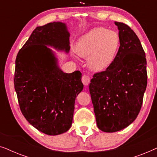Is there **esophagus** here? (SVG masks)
<instances>
[{"label": "esophagus", "mask_w": 157, "mask_h": 157, "mask_svg": "<svg viewBox=\"0 0 157 157\" xmlns=\"http://www.w3.org/2000/svg\"><path fill=\"white\" fill-rule=\"evenodd\" d=\"M81 81H82L83 85L88 86L90 83V78L88 76H86V75H83L82 76V78H81Z\"/></svg>", "instance_id": "esophagus-1"}]
</instances>
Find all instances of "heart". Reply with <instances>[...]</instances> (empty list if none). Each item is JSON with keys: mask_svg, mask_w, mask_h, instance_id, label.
I'll use <instances>...</instances> for the list:
<instances>
[{"mask_svg": "<svg viewBox=\"0 0 157 157\" xmlns=\"http://www.w3.org/2000/svg\"><path fill=\"white\" fill-rule=\"evenodd\" d=\"M120 44L121 39L117 31L97 27L79 38L75 51L80 56L88 57V64L91 70L101 71L113 63Z\"/></svg>", "mask_w": 157, "mask_h": 157, "instance_id": "heart-1", "label": "heart"}]
</instances>
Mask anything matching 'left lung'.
Returning a JSON list of instances; mask_svg holds the SVG:
<instances>
[{"mask_svg": "<svg viewBox=\"0 0 157 157\" xmlns=\"http://www.w3.org/2000/svg\"><path fill=\"white\" fill-rule=\"evenodd\" d=\"M114 23L121 39L117 56L106 71L94 75L89 84L96 124L109 133L124 129L136 119L147 85L140 40L127 25Z\"/></svg>", "mask_w": 157, "mask_h": 157, "instance_id": "8db88e82", "label": "left lung"}]
</instances>
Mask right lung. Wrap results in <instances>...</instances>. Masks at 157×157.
Here are the masks:
<instances>
[{
	"instance_id": "1",
	"label": "right lung",
	"mask_w": 157,
	"mask_h": 157,
	"mask_svg": "<svg viewBox=\"0 0 157 157\" xmlns=\"http://www.w3.org/2000/svg\"><path fill=\"white\" fill-rule=\"evenodd\" d=\"M69 37L64 23L36 27L16 59L14 86L21 112L33 127L51 136L71 128L75 100L83 89L81 73H64L48 47L68 53Z\"/></svg>"
}]
</instances>
